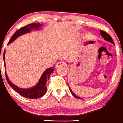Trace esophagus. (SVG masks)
Listing matches in <instances>:
<instances>
[{"mask_svg":"<svg viewBox=\"0 0 123 123\" xmlns=\"http://www.w3.org/2000/svg\"><path fill=\"white\" fill-rule=\"evenodd\" d=\"M65 65H66V63H65V62H63V61H62V62H59L57 63L56 64L55 66L56 68H58L65 66Z\"/></svg>","mask_w":123,"mask_h":123,"instance_id":"obj_1","label":"esophagus"}]
</instances>
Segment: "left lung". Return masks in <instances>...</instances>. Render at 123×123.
<instances>
[{"label":"left lung","instance_id":"obj_1","mask_svg":"<svg viewBox=\"0 0 123 123\" xmlns=\"http://www.w3.org/2000/svg\"><path fill=\"white\" fill-rule=\"evenodd\" d=\"M100 33H101V35H102V37H103L104 39H105V41H109V42H110L112 44H114V43H113V39H112V38H111V37H110V35H109V34H108L107 33H106L105 31H102V30H101L100 31ZM69 90H70L71 93V94H73V96H74V97H75V98H77V99H82V98H79V97H78L77 96L75 95V94H74V93H73V92H72L71 89L70 88V87L69 86Z\"/></svg>","mask_w":123,"mask_h":123}]
</instances>
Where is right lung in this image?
Returning a JSON list of instances; mask_svg holds the SVG:
<instances>
[{
    "mask_svg": "<svg viewBox=\"0 0 123 123\" xmlns=\"http://www.w3.org/2000/svg\"><path fill=\"white\" fill-rule=\"evenodd\" d=\"M43 24H41L39 23H33L28 24L24 27H21L19 30H17L15 33L13 34L11 39H10L8 44H10L13 41H14L18 37L22 35L25 34V33L30 32L32 30H38L40 28V27ZM5 51L3 52V60L5 61ZM5 65V63L4 62ZM54 71V68L52 67L50 68L46 69L43 74L41 75V78L38 81L37 84L35 85L33 87L30 88H21L18 87L16 85L11 82V81L9 80L8 77L7 76L6 71H5V75H6V79L9 85L12 86L16 92L18 93L21 95L22 96L26 98L29 99H37L43 96L46 94L47 92V86H46V82H48V80H49L50 75L52 72Z\"/></svg>",
    "mask_w": 123,
    "mask_h": 123,
    "instance_id": "add662e5",
    "label": "right lung"
}]
</instances>
